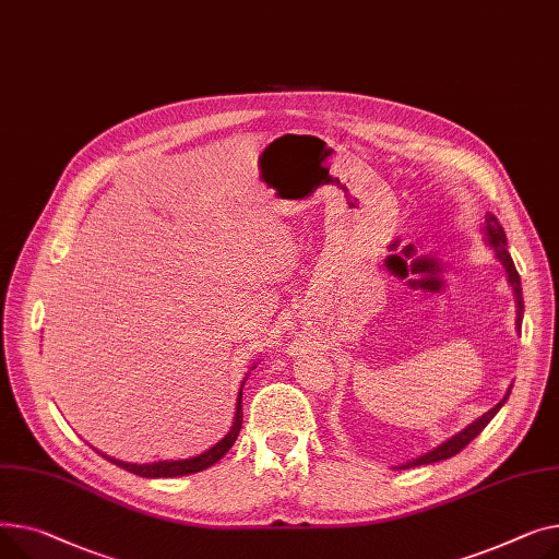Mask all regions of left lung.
<instances>
[{
  "label": "left lung",
  "mask_w": 559,
  "mask_h": 559,
  "mask_svg": "<svg viewBox=\"0 0 559 559\" xmlns=\"http://www.w3.org/2000/svg\"><path fill=\"white\" fill-rule=\"evenodd\" d=\"M485 235H487V241H489V246L497 250V257H499V261L503 264V269H506V273H508V282H510V286H512V290H514V298H516V326L521 330V316H523V298H521V280H519V273H516V269H514V261H512V257H510V252H508V248H506V233H503V227H501V223H499V218L495 216V214H487L485 216ZM510 397V390H508V395L491 408V411H487L483 417H478L474 424H469L465 431H461L457 436H453L451 440H447L444 444H440L438 449H433V451H429V453H424V455H419L417 461H411V463H406V465H402L400 469H408V467H417V465H431V463H440V461H447V457H451V455H455L457 451H463L483 429L485 426L491 421V417H495L499 411H501V406L506 404V400Z\"/></svg>",
  "instance_id": "1"
}]
</instances>
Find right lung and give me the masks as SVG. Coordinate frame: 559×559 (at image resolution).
Instances as JSON below:
<instances>
[{
    "instance_id": "right-lung-1",
    "label": "right lung",
    "mask_w": 559,
    "mask_h": 559,
    "mask_svg": "<svg viewBox=\"0 0 559 559\" xmlns=\"http://www.w3.org/2000/svg\"><path fill=\"white\" fill-rule=\"evenodd\" d=\"M241 395L239 392V402H237V415H235V424L229 433L214 444L210 451L195 455V457H187V461H159V463H151V465H133V463H121L115 461V457H108L106 453H102L106 461H110L112 465L130 472V474H138L142 478H171V476H187V474H195V472H203L207 467H212L214 463H218L221 457L233 449V444L237 442V436L241 431V421H243V408H241Z\"/></svg>"
}]
</instances>
